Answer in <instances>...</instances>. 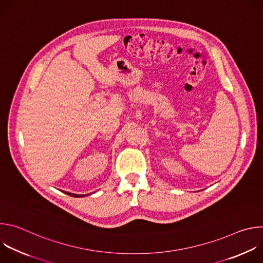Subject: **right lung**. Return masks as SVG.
<instances>
[{
	"mask_svg": "<svg viewBox=\"0 0 263 263\" xmlns=\"http://www.w3.org/2000/svg\"><path fill=\"white\" fill-rule=\"evenodd\" d=\"M64 194L70 196V197H74V198H83V197H86V196H89L90 194H87V195H77V194H71V193H68V192H63Z\"/></svg>",
	"mask_w": 263,
	"mask_h": 263,
	"instance_id": "right-lung-1",
	"label": "right lung"
}]
</instances>
